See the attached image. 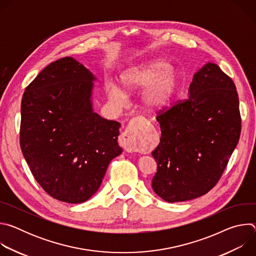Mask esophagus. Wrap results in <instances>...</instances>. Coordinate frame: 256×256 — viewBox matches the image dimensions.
Listing matches in <instances>:
<instances>
[{"mask_svg": "<svg viewBox=\"0 0 256 256\" xmlns=\"http://www.w3.org/2000/svg\"><path fill=\"white\" fill-rule=\"evenodd\" d=\"M144 120V118H134L132 120L126 132L120 136V142L128 153L136 152L140 150V138L142 134V130L138 126V122Z\"/></svg>", "mask_w": 256, "mask_h": 256, "instance_id": "34e87169", "label": "esophagus"}]
</instances>
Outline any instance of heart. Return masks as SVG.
I'll return each mask as SVG.
<instances>
[{"label": "heart", "mask_w": 256, "mask_h": 256, "mask_svg": "<svg viewBox=\"0 0 256 256\" xmlns=\"http://www.w3.org/2000/svg\"><path fill=\"white\" fill-rule=\"evenodd\" d=\"M179 83L178 72L160 60L140 62L124 70L120 76V85L107 86L108 99L116 106H124L126 94L144 88L140 101L146 112H153L163 108L173 97Z\"/></svg>", "instance_id": "b5f03b06"}]
</instances>
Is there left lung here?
<instances>
[{"label":"left lung","instance_id":"1","mask_svg":"<svg viewBox=\"0 0 256 256\" xmlns=\"http://www.w3.org/2000/svg\"><path fill=\"white\" fill-rule=\"evenodd\" d=\"M161 128L152 152L155 194L168 202L208 192L221 178L241 132L235 84L208 62L194 75L188 98L157 116Z\"/></svg>","mask_w":256,"mask_h":256}]
</instances>
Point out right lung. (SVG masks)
Segmentation results:
<instances>
[{
	"label": "right lung",
	"instance_id": "right-lung-1",
	"mask_svg": "<svg viewBox=\"0 0 256 256\" xmlns=\"http://www.w3.org/2000/svg\"><path fill=\"white\" fill-rule=\"evenodd\" d=\"M97 79L74 58L58 60L28 85L21 102L20 146L40 186L68 204L88 200L122 153L120 124L93 109Z\"/></svg>",
	"mask_w": 256,
	"mask_h": 256
}]
</instances>
